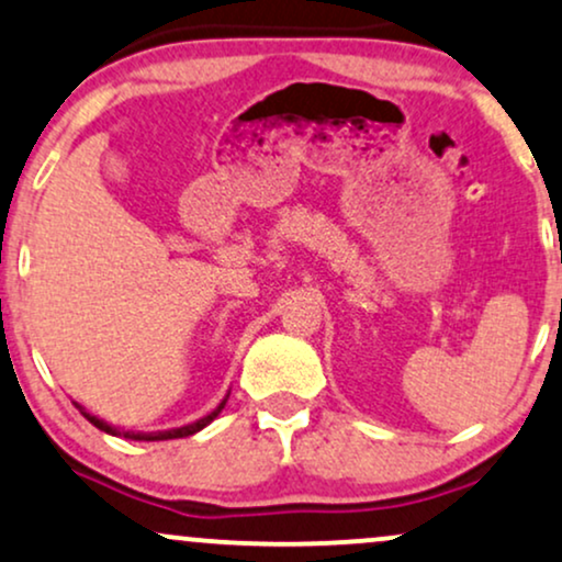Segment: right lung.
I'll return each instance as SVG.
<instances>
[{"mask_svg":"<svg viewBox=\"0 0 562 562\" xmlns=\"http://www.w3.org/2000/svg\"><path fill=\"white\" fill-rule=\"evenodd\" d=\"M227 397H229V392L225 397H222V403L216 405V408L212 411V414H206L204 418H199V422H193V424H186V427H178V429H165V431H120L117 427H110V424L106 422H101V418H97L93 414H88L86 408H80V414H83L88 422L93 424V427L97 429H101V431H106V435H114V437H125V439H135V442H159V439H180V437H191V435H195V431H201L204 427H209V424L214 422L216 416L222 414V408H225V403H227Z\"/></svg>","mask_w":562,"mask_h":562,"instance_id":"add662e5","label":"right lung"}]
</instances>
